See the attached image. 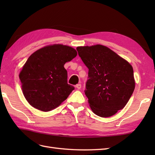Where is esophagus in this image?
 <instances>
[{
	"mask_svg": "<svg viewBox=\"0 0 155 155\" xmlns=\"http://www.w3.org/2000/svg\"><path fill=\"white\" fill-rule=\"evenodd\" d=\"M76 88H77V89H78V90L81 89V84H77V85H76Z\"/></svg>",
	"mask_w": 155,
	"mask_h": 155,
	"instance_id": "1",
	"label": "esophagus"
}]
</instances>
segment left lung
Here are the masks:
<instances>
[{
  "label": "left lung",
  "mask_w": 155,
  "mask_h": 155,
  "mask_svg": "<svg viewBox=\"0 0 155 155\" xmlns=\"http://www.w3.org/2000/svg\"><path fill=\"white\" fill-rule=\"evenodd\" d=\"M77 50L88 68L84 93L91 110L101 117L113 116L123 109L133 93L132 66L103 45L78 47Z\"/></svg>",
  "instance_id": "left-lung-1"
}]
</instances>
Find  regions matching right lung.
Masks as SVG:
<instances>
[{
	"instance_id": "right-lung-1",
	"label": "right lung",
	"mask_w": 155,
	"mask_h": 155,
	"mask_svg": "<svg viewBox=\"0 0 155 155\" xmlns=\"http://www.w3.org/2000/svg\"><path fill=\"white\" fill-rule=\"evenodd\" d=\"M77 51L62 45H52L32 53L19 74L22 93L32 107L44 112L58 107L74 87L67 83V62L77 57Z\"/></svg>"
}]
</instances>
